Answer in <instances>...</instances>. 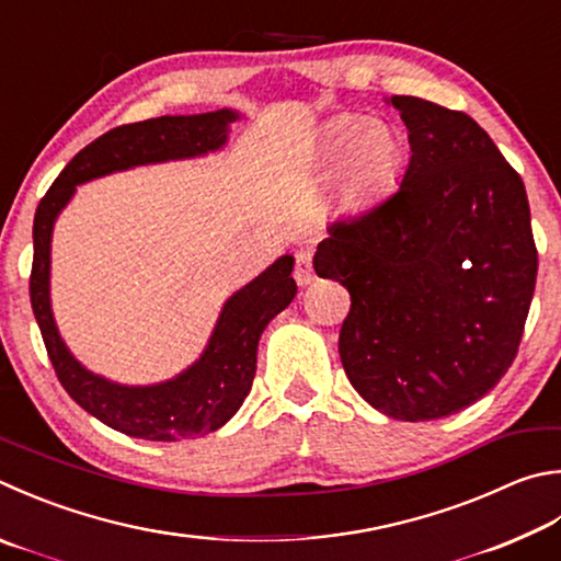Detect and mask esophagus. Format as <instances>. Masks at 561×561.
Instances as JSON below:
<instances>
[{"label": "esophagus", "instance_id": "obj_1", "mask_svg": "<svg viewBox=\"0 0 561 561\" xmlns=\"http://www.w3.org/2000/svg\"><path fill=\"white\" fill-rule=\"evenodd\" d=\"M313 267H311V254L309 252H297V267H294V279H297L301 287L313 282Z\"/></svg>", "mask_w": 561, "mask_h": 561}]
</instances>
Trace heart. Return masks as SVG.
<instances>
[{
	"label": "heart",
	"mask_w": 561,
	"mask_h": 561,
	"mask_svg": "<svg viewBox=\"0 0 561 561\" xmlns=\"http://www.w3.org/2000/svg\"><path fill=\"white\" fill-rule=\"evenodd\" d=\"M316 161L323 171L341 167L343 188L355 201L380 196L400 176L404 147L392 127L365 115H341L325 125Z\"/></svg>",
	"instance_id": "1"
}]
</instances>
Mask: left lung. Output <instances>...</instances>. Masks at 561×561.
Segmentation results:
<instances>
[{"instance_id":"1","label":"left lung","mask_w":561,"mask_h":561,"mask_svg":"<svg viewBox=\"0 0 561 561\" xmlns=\"http://www.w3.org/2000/svg\"><path fill=\"white\" fill-rule=\"evenodd\" d=\"M387 103L410 131L400 188L333 222L313 270L351 294L339 339L351 385L392 420L430 422L513 365L537 250L525 183L476 119L412 95Z\"/></svg>"}]
</instances>
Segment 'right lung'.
Returning <instances> with one entry per match:
<instances>
[{"label": "right lung", "mask_w": 561, "mask_h": 561, "mask_svg": "<svg viewBox=\"0 0 561 561\" xmlns=\"http://www.w3.org/2000/svg\"><path fill=\"white\" fill-rule=\"evenodd\" d=\"M236 110L164 115L110 129L78 151L41 198L34 218V267L28 291L48 358L60 385L88 414L135 439L181 442L220 430L240 410L257 373V343L267 323L297 297L294 257L282 254L226 299L206 348L186 370L154 385H122L88 370L60 339L50 309V240L76 186L147 164L196 159L226 147Z\"/></svg>", "instance_id": "obj_1"}]
</instances>
